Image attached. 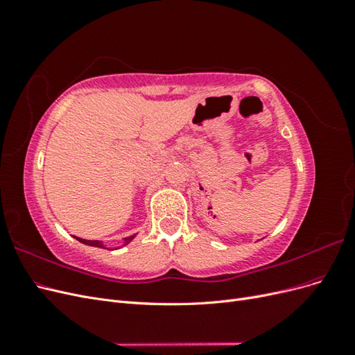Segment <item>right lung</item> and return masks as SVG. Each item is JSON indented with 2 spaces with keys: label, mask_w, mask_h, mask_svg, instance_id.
Returning a JSON list of instances; mask_svg holds the SVG:
<instances>
[{
  "label": "right lung",
  "mask_w": 355,
  "mask_h": 355,
  "mask_svg": "<svg viewBox=\"0 0 355 355\" xmlns=\"http://www.w3.org/2000/svg\"><path fill=\"white\" fill-rule=\"evenodd\" d=\"M75 239H77V240H78L80 243H83V244L93 245V247H102V249H105V245H103V243H102V241H98V240H84V239H78V237H75ZM133 239H135V235H132V237H127V239H124V245L130 243Z\"/></svg>",
  "instance_id": "1"
}]
</instances>
